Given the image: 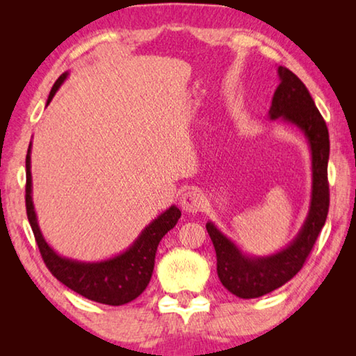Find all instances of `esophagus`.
<instances>
[{
	"label": "esophagus",
	"instance_id": "esophagus-1",
	"mask_svg": "<svg viewBox=\"0 0 356 356\" xmlns=\"http://www.w3.org/2000/svg\"><path fill=\"white\" fill-rule=\"evenodd\" d=\"M202 206H204V196L196 190L185 191L182 197H180V207H182V210H185L186 213L200 212Z\"/></svg>",
	"mask_w": 356,
	"mask_h": 356
}]
</instances>
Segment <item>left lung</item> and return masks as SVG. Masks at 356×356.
Listing matches in <instances>:
<instances>
[{
  "label": "left lung",
  "mask_w": 356,
  "mask_h": 356,
  "mask_svg": "<svg viewBox=\"0 0 356 356\" xmlns=\"http://www.w3.org/2000/svg\"><path fill=\"white\" fill-rule=\"evenodd\" d=\"M278 76L280 86L273 94L268 119H280L293 125L306 138L312 172L309 209L292 242L267 256L248 254L234 240L225 236L213 221H207V232L216 251L218 278L229 292L240 298L262 297L291 281L303 267L328 215L330 138L327 124L297 75L280 65Z\"/></svg>",
  "instance_id": "8db88e82"
}]
</instances>
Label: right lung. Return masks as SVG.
Returning <instances> with one entry per match:
<instances>
[{"label": "right lung", "instance_id": "add662e5", "mask_svg": "<svg viewBox=\"0 0 356 356\" xmlns=\"http://www.w3.org/2000/svg\"><path fill=\"white\" fill-rule=\"evenodd\" d=\"M67 76L69 72H64L53 84L47 105H50ZM31 147L33 143H29L26 154V213L48 270L64 286L83 295L84 298L102 305L120 306L140 297L152 278L155 252L160 240L177 225L180 218L179 207L172 204L170 209H166L143 229L127 250L116 256L102 259V261H78V259L61 256L45 240L34 209Z\"/></svg>", "mask_w": 356, "mask_h": 356}]
</instances>
